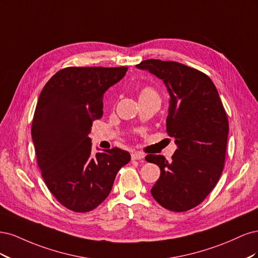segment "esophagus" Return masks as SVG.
<instances>
[{
	"instance_id": "obj_1",
	"label": "esophagus",
	"mask_w": 258,
	"mask_h": 258,
	"mask_svg": "<svg viewBox=\"0 0 258 258\" xmlns=\"http://www.w3.org/2000/svg\"><path fill=\"white\" fill-rule=\"evenodd\" d=\"M144 157H145V155L141 152H135L131 155L132 160H142Z\"/></svg>"
}]
</instances>
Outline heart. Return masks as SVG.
I'll use <instances>...</instances> for the list:
<instances>
[{
	"label": "heart",
	"mask_w": 258,
	"mask_h": 258,
	"mask_svg": "<svg viewBox=\"0 0 258 258\" xmlns=\"http://www.w3.org/2000/svg\"><path fill=\"white\" fill-rule=\"evenodd\" d=\"M141 98H158V93L151 86H146L139 93V99Z\"/></svg>",
	"instance_id": "obj_1"
}]
</instances>
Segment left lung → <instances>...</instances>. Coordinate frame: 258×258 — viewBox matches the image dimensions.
I'll use <instances>...</instances> for the list:
<instances>
[{"instance_id":"1","label":"left lung","mask_w":258,"mask_h":258,"mask_svg":"<svg viewBox=\"0 0 258 258\" xmlns=\"http://www.w3.org/2000/svg\"><path fill=\"white\" fill-rule=\"evenodd\" d=\"M165 82L170 93L167 132L177 150L170 161L150 154L147 162L160 168L151 189L158 204L173 212L200 205L220 179L226 158L227 114L210 77L174 61L148 59L137 64Z\"/></svg>"}]
</instances>
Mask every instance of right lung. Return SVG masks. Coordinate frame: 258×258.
Masks as SVG:
<instances>
[{
    "instance_id": "obj_1",
    "label": "right lung",
    "mask_w": 258,
    "mask_h": 258,
    "mask_svg": "<svg viewBox=\"0 0 258 258\" xmlns=\"http://www.w3.org/2000/svg\"><path fill=\"white\" fill-rule=\"evenodd\" d=\"M128 67H69L46 83L31 135L46 186L60 204L89 212L111 192L116 174L130 161L118 147L91 151L92 121L103 115V93L118 83Z\"/></svg>"
}]
</instances>
